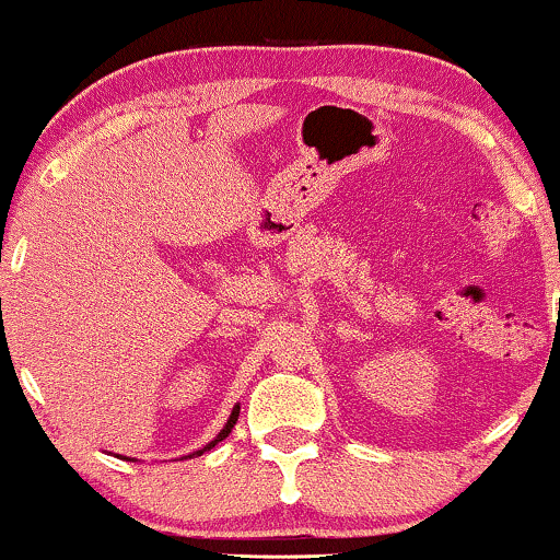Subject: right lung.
<instances>
[{"mask_svg":"<svg viewBox=\"0 0 560 560\" xmlns=\"http://www.w3.org/2000/svg\"><path fill=\"white\" fill-rule=\"evenodd\" d=\"M237 416H240V402H237V406H235V408H232V413H230V419H228V423H224V427H222V431H219V434H217L214 439H211V442L207 444V447H201V450L190 452V455H188V457H194V455H203V452H209L211 447H214V444H219V442H222V439H228V436H230V431H232V427H235ZM118 457H121V459H133V457H124V455H118ZM133 463H137V459H133Z\"/></svg>","mask_w":560,"mask_h":560,"instance_id":"1","label":"right lung"}]
</instances>
